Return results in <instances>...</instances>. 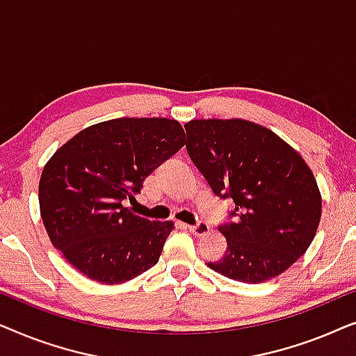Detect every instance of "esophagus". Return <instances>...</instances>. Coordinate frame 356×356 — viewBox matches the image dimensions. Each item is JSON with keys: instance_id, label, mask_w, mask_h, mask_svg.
<instances>
[{"instance_id": "1", "label": "esophagus", "mask_w": 356, "mask_h": 356, "mask_svg": "<svg viewBox=\"0 0 356 356\" xmlns=\"http://www.w3.org/2000/svg\"><path fill=\"white\" fill-rule=\"evenodd\" d=\"M184 227H186L188 230L196 236H202V235H206V233L211 232V227H209L206 222H197L196 225H184Z\"/></svg>"}]
</instances>
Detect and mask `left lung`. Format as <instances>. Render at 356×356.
Wrapping results in <instances>:
<instances>
[{"mask_svg": "<svg viewBox=\"0 0 356 356\" xmlns=\"http://www.w3.org/2000/svg\"><path fill=\"white\" fill-rule=\"evenodd\" d=\"M193 163L216 196L235 207L218 227L227 251L207 266L243 284H261L295 264L321 220V193L303 157L264 126L246 120L184 124Z\"/></svg>", "mask_w": 356, "mask_h": 356, "instance_id": "8db88e82", "label": "left lung"}]
</instances>
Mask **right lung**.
Returning <instances> with one entry per match:
<instances>
[{
  "mask_svg": "<svg viewBox=\"0 0 356 356\" xmlns=\"http://www.w3.org/2000/svg\"><path fill=\"white\" fill-rule=\"evenodd\" d=\"M184 145L168 118H116L82 129L53 154L38 184L48 236L86 277L115 285L159 262L173 222L124 207L144 179Z\"/></svg>",
  "mask_w": 356,
  "mask_h": 356,
  "instance_id": "obj_1",
  "label": "right lung"
}]
</instances>
